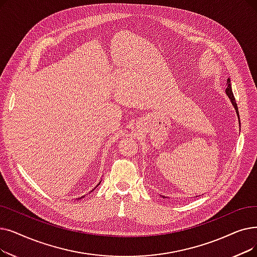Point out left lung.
I'll return each instance as SVG.
<instances>
[{
    "mask_svg": "<svg viewBox=\"0 0 257 257\" xmlns=\"http://www.w3.org/2000/svg\"><path fill=\"white\" fill-rule=\"evenodd\" d=\"M226 93H227V95L229 96V98H230V101H231L232 105L234 106V108H235V110H236V113H237V116L239 117V114H238V108H237V104H236V102H235V97H234L233 92H232V88H231V82H230V79H228V80H227Z\"/></svg>",
    "mask_w": 257,
    "mask_h": 257,
    "instance_id": "left-lung-1",
    "label": "left lung"
}]
</instances>
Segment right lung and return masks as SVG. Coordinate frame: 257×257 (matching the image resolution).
<instances>
[{
  "label": "right lung",
  "instance_id": "1",
  "mask_svg": "<svg viewBox=\"0 0 257 257\" xmlns=\"http://www.w3.org/2000/svg\"><path fill=\"white\" fill-rule=\"evenodd\" d=\"M99 184H101V182H99ZM99 184H97V186H98V185H99ZM97 186H96V187H97ZM93 190H94V189H93ZM93 190H92V191H93ZM84 196H85V195H84ZM84 196H82V197H81V198H83V197H84ZM81 198H79V199H81Z\"/></svg>",
  "mask_w": 257,
  "mask_h": 257
}]
</instances>
